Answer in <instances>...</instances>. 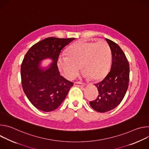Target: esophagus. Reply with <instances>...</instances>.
Returning a JSON list of instances; mask_svg holds the SVG:
<instances>
[{
	"instance_id": "obj_1",
	"label": "esophagus",
	"mask_w": 149,
	"mask_h": 149,
	"mask_svg": "<svg viewBox=\"0 0 149 149\" xmlns=\"http://www.w3.org/2000/svg\"><path fill=\"white\" fill-rule=\"evenodd\" d=\"M74 86L77 87H84L85 86V84L80 82H74Z\"/></svg>"
}]
</instances>
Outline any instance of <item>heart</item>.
<instances>
[{
  "instance_id": "obj_1",
  "label": "heart",
  "mask_w": 149,
  "mask_h": 149,
  "mask_svg": "<svg viewBox=\"0 0 149 149\" xmlns=\"http://www.w3.org/2000/svg\"><path fill=\"white\" fill-rule=\"evenodd\" d=\"M111 57L110 48L107 42L81 40L70 47L67 55L59 56L58 67L63 76L71 79L78 74L81 65L84 68L83 77L98 79L109 71Z\"/></svg>"
}]
</instances>
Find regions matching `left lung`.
Listing matches in <instances>:
<instances>
[{"label":"left lung","mask_w":149,"mask_h":149,"mask_svg":"<svg viewBox=\"0 0 149 149\" xmlns=\"http://www.w3.org/2000/svg\"><path fill=\"white\" fill-rule=\"evenodd\" d=\"M105 40L111 51V70L102 81L95 84L99 94L95 100L90 102L91 107L100 113L109 111L120 104L129 82V63L124 53L115 42Z\"/></svg>","instance_id":"8db88e82"}]
</instances>
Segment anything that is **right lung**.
<instances>
[{"label": "right lung", "instance_id": "obj_1", "mask_svg": "<svg viewBox=\"0 0 149 149\" xmlns=\"http://www.w3.org/2000/svg\"><path fill=\"white\" fill-rule=\"evenodd\" d=\"M75 38L49 37L33 45L26 54L20 68L24 91L36 109L45 112L56 109L65 100L74 83L60 75L57 62L61 50ZM53 62L40 67L45 58Z\"/></svg>", "mask_w": 149, "mask_h": 149}]
</instances>
